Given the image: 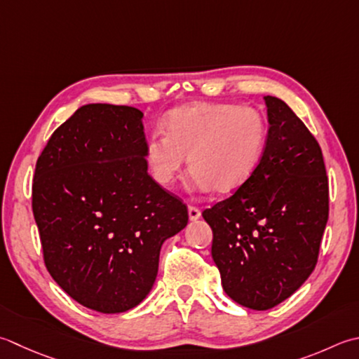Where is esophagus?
<instances>
[{
	"instance_id": "34e87169",
	"label": "esophagus",
	"mask_w": 359,
	"mask_h": 359,
	"mask_svg": "<svg viewBox=\"0 0 359 359\" xmlns=\"http://www.w3.org/2000/svg\"><path fill=\"white\" fill-rule=\"evenodd\" d=\"M188 216H189V221H198L201 217V210L194 205H189L188 207Z\"/></svg>"
}]
</instances>
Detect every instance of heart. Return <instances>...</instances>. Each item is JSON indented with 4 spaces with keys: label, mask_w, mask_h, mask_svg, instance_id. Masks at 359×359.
<instances>
[{
    "label": "heart",
    "mask_w": 359,
    "mask_h": 359,
    "mask_svg": "<svg viewBox=\"0 0 359 359\" xmlns=\"http://www.w3.org/2000/svg\"><path fill=\"white\" fill-rule=\"evenodd\" d=\"M161 128L165 135L152 133L144 147L147 168L161 187L174 184L188 156L193 189L235 191L254 174L266 144L264 118L248 105H187L172 110Z\"/></svg>",
    "instance_id": "1"
}]
</instances>
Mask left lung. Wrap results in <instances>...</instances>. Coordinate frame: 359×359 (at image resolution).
<instances>
[{
	"mask_svg": "<svg viewBox=\"0 0 359 359\" xmlns=\"http://www.w3.org/2000/svg\"><path fill=\"white\" fill-rule=\"evenodd\" d=\"M269 130L254 174L203 210L227 296L264 311L311 276L328 221V177L319 143L290 105L264 96Z\"/></svg>",
	"mask_w": 359,
	"mask_h": 359,
	"instance_id": "left-lung-1",
	"label": "left lung"
}]
</instances>
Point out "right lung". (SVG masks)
<instances>
[{"instance_id": "right-lung-1", "label": "right lung", "mask_w": 359, "mask_h": 359, "mask_svg": "<svg viewBox=\"0 0 359 359\" xmlns=\"http://www.w3.org/2000/svg\"><path fill=\"white\" fill-rule=\"evenodd\" d=\"M143 114L87 104L54 130L35 165L32 213L48 272L77 304L104 314L137 306L160 249L188 224L144 157Z\"/></svg>"}]
</instances>
